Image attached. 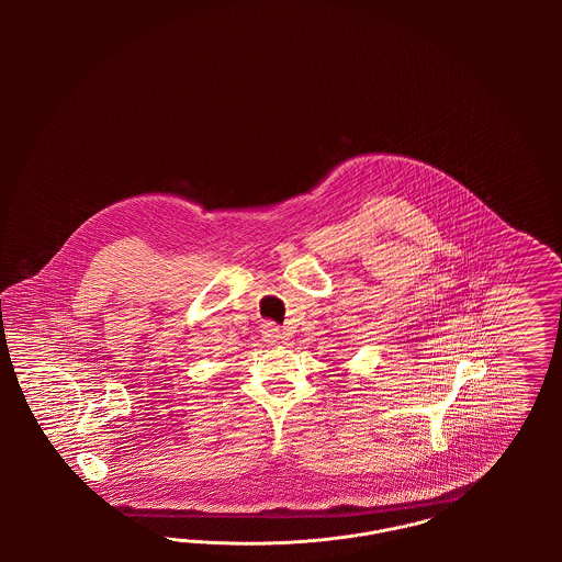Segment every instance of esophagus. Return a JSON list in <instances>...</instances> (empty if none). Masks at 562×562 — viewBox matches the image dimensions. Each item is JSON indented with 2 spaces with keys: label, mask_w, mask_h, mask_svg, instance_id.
<instances>
[{
  "label": "esophagus",
  "mask_w": 562,
  "mask_h": 562,
  "mask_svg": "<svg viewBox=\"0 0 562 562\" xmlns=\"http://www.w3.org/2000/svg\"><path fill=\"white\" fill-rule=\"evenodd\" d=\"M280 339H282V333H280V328H278V326H273L271 322L263 324V341H268L271 346H276V344H280Z\"/></svg>",
  "instance_id": "1"
}]
</instances>
